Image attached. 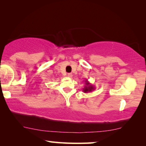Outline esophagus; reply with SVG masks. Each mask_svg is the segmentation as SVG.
Here are the masks:
<instances>
[{
    "mask_svg": "<svg viewBox=\"0 0 146 146\" xmlns=\"http://www.w3.org/2000/svg\"><path fill=\"white\" fill-rule=\"evenodd\" d=\"M68 76L69 78H72V74L71 73H68Z\"/></svg>",
    "mask_w": 146,
    "mask_h": 146,
    "instance_id": "34e87169",
    "label": "esophagus"
}]
</instances>
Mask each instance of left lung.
I'll return each mask as SVG.
<instances>
[{"label":"left lung","instance_id":"1","mask_svg":"<svg viewBox=\"0 0 146 146\" xmlns=\"http://www.w3.org/2000/svg\"><path fill=\"white\" fill-rule=\"evenodd\" d=\"M85 82V86L84 88H82V91L84 93H89V92H92L94 91L95 90V87L94 86L89 82L88 81L87 79H86V80L84 81Z\"/></svg>","mask_w":146,"mask_h":146}]
</instances>
